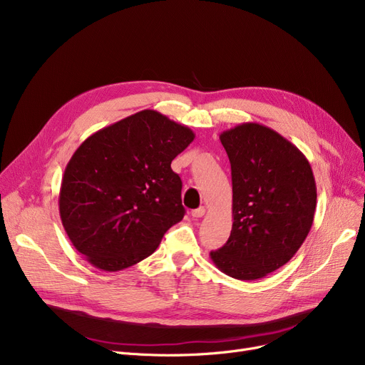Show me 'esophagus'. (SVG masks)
Returning a JSON list of instances; mask_svg holds the SVG:
<instances>
[{
    "label": "esophagus",
    "instance_id": "esophagus-1",
    "mask_svg": "<svg viewBox=\"0 0 365 365\" xmlns=\"http://www.w3.org/2000/svg\"><path fill=\"white\" fill-rule=\"evenodd\" d=\"M204 215H205V207H200V208L192 210V217H195V219H200Z\"/></svg>",
    "mask_w": 365,
    "mask_h": 365
}]
</instances>
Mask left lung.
I'll list each match as a JSON object with an SVG mask.
<instances>
[{"instance_id": "1", "label": "left lung", "mask_w": 365, "mask_h": 365, "mask_svg": "<svg viewBox=\"0 0 365 365\" xmlns=\"http://www.w3.org/2000/svg\"><path fill=\"white\" fill-rule=\"evenodd\" d=\"M232 170V231L210 253L223 274L255 281L289 262L308 237L317 208L309 161L275 130L242 123L220 134Z\"/></svg>"}]
</instances>
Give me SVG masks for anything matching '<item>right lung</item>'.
I'll return each mask as SVG.
<instances>
[{
  "label": "right lung",
  "mask_w": 365,
  "mask_h": 365,
  "mask_svg": "<svg viewBox=\"0 0 365 365\" xmlns=\"http://www.w3.org/2000/svg\"><path fill=\"white\" fill-rule=\"evenodd\" d=\"M194 131L145 109L93 133L73 152L59 213L72 245L101 271L117 272L157 250L185 216L171 161Z\"/></svg>",
  "instance_id": "add662e5"
}]
</instances>
